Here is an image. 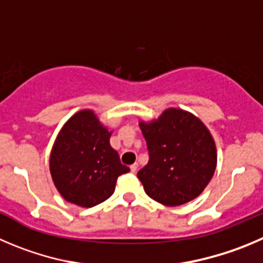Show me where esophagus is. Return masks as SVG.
<instances>
[{"mask_svg": "<svg viewBox=\"0 0 263 263\" xmlns=\"http://www.w3.org/2000/svg\"><path fill=\"white\" fill-rule=\"evenodd\" d=\"M137 167H139V166H137V163H135V165H132L131 167H129V170H131L132 174H135L137 171Z\"/></svg>", "mask_w": 263, "mask_h": 263, "instance_id": "obj_1", "label": "esophagus"}]
</instances>
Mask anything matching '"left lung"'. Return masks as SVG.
<instances>
[{"instance_id": "left-lung-1", "label": "left lung", "mask_w": 263, "mask_h": 263, "mask_svg": "<svg viewBox=\"0 0 263 263\" xmlns=\"http://www.w3.org/2000/svg\"><path fill=\"white\" fill-rule=\"evenodd\" d=\"M140 128L149 162L137 178L146 195L166 206L197 197L217 166L214 140L202 122L184 110L168 109L156 122L140 123Z\"/></svg>"}]
</instances>
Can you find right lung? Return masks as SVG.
<instances>
[{
  "mask_svg": "<svg viewBox=\"0 0 263 263\" xmlns=\"http://www.w3.org/2000/svg\"><path fill=\"white\" fill-rule=\"evenodd\" d=\"M110 132L90 110L70 118L50 156V173L66 201L83 208L104 202L114 193L118 176L129 168L110 146Z\"/></svg>",
  "mask_w": 263,
  "mask_h": 263,
  "instance_id": "add662e5",
  "label": "right lung"
}]
</instances>
